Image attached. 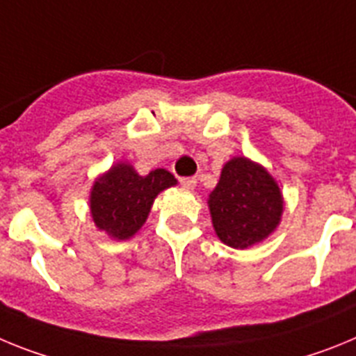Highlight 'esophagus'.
I'll list each match as a JSON object with an SVG mask.
<instances>
[{
	"mask_svg": "<svg viewBox=\"0 0 356 356\" xmlns=\"http://www.w3.org/2000/svg\"><path fill=\"white\" fill-rule=\"evenodd\" d=\"M196 178L194 176H188V178H180V185L184 188H194L196 187Z\"/></svg>",
	"mask_w": 356,
	"mask_h": 356,
	"instance_id": "1",
	"label": "esophagus"
}]
</instances>
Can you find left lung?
<instances>
[{
	"label": "left lung",
	"instance_id": "8db88e82",
	"mask_svg": "<svg viewBox=\"0 0 356 356\" xmlns=\"http://www.w3.org/2000/svg\"><path fill=\"white\" fill-rule=\"evenodd\" d=\"M209 209L221 242L246 250L275 232L282 221L284 197L266 168L246 156H234L210 193Z\"/></svg>",
	"mask_w": 356,
	"mask_h": 356
}]
</instances>
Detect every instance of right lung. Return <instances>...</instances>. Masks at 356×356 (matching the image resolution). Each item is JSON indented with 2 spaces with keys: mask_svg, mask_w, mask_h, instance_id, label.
<instances>
[{
  "mask_svg": "<svg viewBox=\"0 0 356 356\" xmlns=\"http://www.w3.org/2000/svg\"><path fill=\"white\" fill-rule=\"evenodd\" d=\"M172 185L176 178L165 169L140 176L130 163H115L90 188L94 225L118 241L134 237L146 222L155 197Z\"/></svg>",
  "mask_w": 356,
  "mask_h": 356,
  "instance_id": "right-lung-1",
  "label": "right lung"
}]
</instances>
